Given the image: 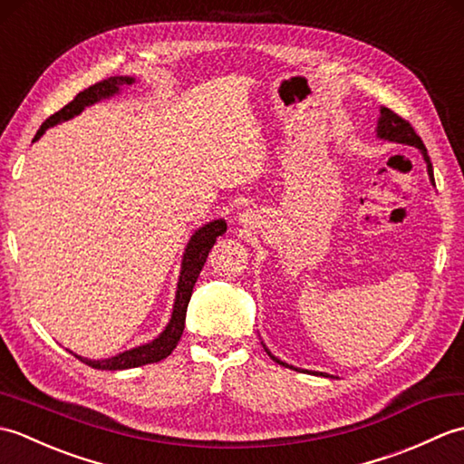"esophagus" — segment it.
I'll return each instance as SVG.
<instances>
[{
  "label": "esophagus",
  "instance_id": "34e87169",
  "mask_svg": "<svg viewBox=\"0 0 464 464\" xmlns=\"http://www.w3.org/2000/svg\"><path fill=\"white\" fill-rule=\"evenodd\" d=\"M239 217H241L239 221H241V223H245V225H247V223H249V217H251V213H249V211H243Z\"/></svg>",
  "mask_w": 464,
  "mask_h": 464
}]
</instances>
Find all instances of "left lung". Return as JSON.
I'll return each instance as SVG.
<instances>
[{"mask_svg": "<svg viewBox=\"0 0 464 464\" xmlns=\"http://www.w3.org/2000/svg\"><path fill=\"white\" fill-rule=\"evenodd\" d=\"M379 111H381V115H379V120H377V130H374V131H377V137H379V140L392 141V143H402V145H411V147H417V150H419V151H420V155H422V160H425V163H427L429 181H430L432 185H435V175H432V163H430V160H429V153H427V150H425V143L420 141V137L415 133V130H412L411 123L402 120V117H399L397 113H392L391 110H387V107H381ZM261 344H263V349L267 351L269 357H271L275 362L283 364V367H289V369H293V371H301V372L321 374V377H331V379H333V374H327V372H317V371H307V369H297V367H293V364H289V362H285V361H281V359L275 357V354L267 349V344H265L263 341H261Z\"/></svg>", "mask_w": 464, "mask_h": 464, "instance_id": "8db88e82", "label": "left lung"}]
</instances>
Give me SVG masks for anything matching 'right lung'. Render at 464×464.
Returning a JSON list of instances; mask_svg holds the SVG:
<instances>
[{
    "instance_id": "right-lung-1",
    "label": "right lung",
    "mask_w": 464,
    "mask_h": 464,
    "mask_svg": "<svg viewBox=\"0 0 464 464\" xmlns=\"http://www.w3.org/2000/svg\"><path fill=\"white\" fill-rule=\"evenodd\" d=\"M133 83H135V77H131V75H113V77H107V80H103L100 83L87 87L85 92L77 93L75 100L69 102L63 110H59L57 113L49 117V120L44 121V125L39 127V131L35 133L34 141H37L39 137H42L49 130V127L73 120V117L80 115L85 107L120 95L123 87H130ZM225 231H227L225 219H213L209 223L201 225L199 229L191 235L189 241H187L185 251H183V259H181L179 281H177L171 319L153 341L137 344V347H133L130 351L117 353L115 357H110V359H87V357H82V354H75L73 351H69V353H73L77 359L83 361L85 364H90V367L102 369V371L133 369V367H141V364L157 362V361H163L165 357H169L183 334L187 304H189L195 281H197V277H199V273L207 261V255H209V251L213 249L217 237L223 235Z\"/></svg>"
}]
</instances>
